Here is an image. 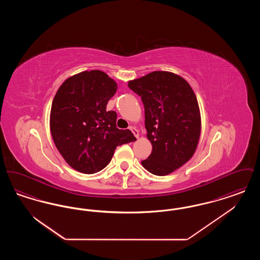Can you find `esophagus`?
Listing matches in <instances>:
<instances>
[{
  "label": "esophagus",
  "mask_w": 260,
  "mask_h": 260,
  "mask_svg": "<svg viewBox=\"0 0 260 260\" xmlns=\"http://www.w3.org/2000/svg\"><path fill=\"white\" fill-rule=\"evenodd\" d=\"M129 129L132 131V133L135 135V136H136V138H138L139 134H138V131L136 129V127H135V126H129Z\"/></svg>",
  "instance_id": "esophagus-1"
}]
</instances>
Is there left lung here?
I'll return each instance as SVG.
<instances>
[{"label": "left lung", "instance_id": "left-lung-1", "mask_svg": "<svg viewBox=\"0 0 260 260\" xmlns=\"http://www.w3.org/2000/svg\"><path fill=\"white\" fill-rule=\"evenodd\" d=\"M144 105L145 127L152 152L141 161L155 175H167L194 154L201 134L197 98L183 78L155 71L128 82Z\"/></svg>", "mask_w": 260, "mask_h": 260}]
</instances>
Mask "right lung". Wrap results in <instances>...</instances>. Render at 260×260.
I'll use <instances>...</instances> for the list:
<instances>
[{
	"label": "right lung",
	"instance_id": "add662e5",
	"mask_svg": "<svg viewBox=\"0 0 260 260\" xmlns=\"http://www.w3.org/2000/svg\"><path fill=\"white\" fill-rule=\"evenodd\" d=\"M116 91L108 75L91 70L68 78L52 100V139L64 160L80 173L103 170L117 146L136 140L131 131L117 127V113L106 110Z\"/></svg>",
	"mask_w": 260,
	"mask_h": 260
}]
</instances>
